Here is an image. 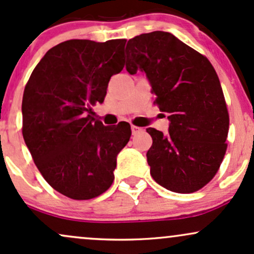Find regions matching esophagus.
Listing matches in <instances>:
<instances>
[{
	"instance_id": "1",
	"label": "esophagus",
	"mask_w": 254,
	"mask_h": 254,
	"mask_svg": "<svg viewBox=\"0 0 254 254\" xmlns=\"http://www.w3.org/2000/svg\"><path fill=\"white\" fill-rule=\"evenodd\" d=\"M131 131H132V135H137L138 132H141L142 127H136V125H131Z\"/></svg>"
}]
</instances>
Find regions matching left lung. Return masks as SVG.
<instances>
[{"mask_svg":"<svg viewBox=\"0 0 254 254\" xmlns=\"http://www.w3.org/2000/svg\"><path fill=\"white\" fill-rule=\"evenodd\" d=\"M127 70L145 72L154 104L167 113L168 133L148 127L153 144L147 153L157 184L178 193L204 188L223 161L229 115L212 64L168 32L155 31L127 44Z\"/></svg>","mask_w":254,"mask_h":254,"instance_id":"8db88e82","label":"left lung"}]
</instances>
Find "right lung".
Wrapping results in <instances>:
<instances>
[{
    "label": "right lung",
    "instance_id": "add662e5",
    "mask_svg": "<svg viewBox=\"0 0 254 254\" xmlns=\"http://www.w3.org/2000/svg\"><path fill=\"white\" fill-rule=\"evenodd\" d=\"M127 39H71L45 54L22 97V136L51 188L76 200L109 190L130 124L104 125L92 116L112 75L123 70Z\"/></svg>",
    "mask_w": 254,
    "mask_h": 254
}]
</instances>
